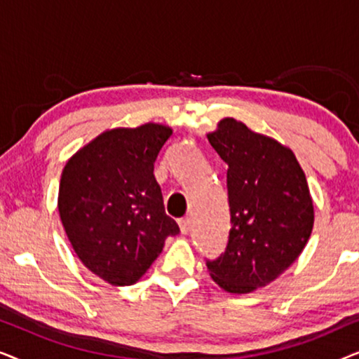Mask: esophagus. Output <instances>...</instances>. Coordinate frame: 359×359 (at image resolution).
I'll use <instances>...</instances> for the list:
<instances>
[{
  "label": "esophagus",
  "instance_id": "34e87169",
  "mask_svg": "<svg viewBox=\"0 0 359 359\" xmlns=\"http://www.w3.org/2000/svg\"><path fill=\"white\" fill-rule=\"evenodd\" d=\"M178 224H180L181 233H188L189 230H191V219H188V217L180 219V220H178Z\"/></svg>",
  "mask_w": 359,
  "mask_h": 359
}]
</instances>
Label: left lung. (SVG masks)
<instances>
[{
    "mask_svg": "<svg viewBox=\"0 0 359 359\" xmlns=\"http://www.w3.org/2000/svg\"><path fill=\"white\" fill-rule=\"evenodd\" d=\"M227 163L230 232L225 252L208 259L229 292L266 286L296 262L313 227L306 175L287 147L227 117L208 135Z\"/></svg>",
    "mask_w": 359,
    "mask_h": 359,
    "instance_id": "1",
    "label": "left lung"
}]
</instances>
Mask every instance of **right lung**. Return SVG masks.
Here are the masks:
<instances>
[{
	"label": "right lung",
	"instance_id": "right-lung-1",
	"mask_svg": "<svg viewBox=\"0 0 359 359\" xmlns=\"http://www.w3.org/2000/svg\"><path fill=\"white\" fill-rule=\"evenodd\" d=\"M170 127L107 130L63 168L58 212L81 263L112 286L144 276L165 238L180 233L165 214L154 168Z\"/></svg>",
	"mask_w": 359,
	"mask_h": 359
}]
</instances>
